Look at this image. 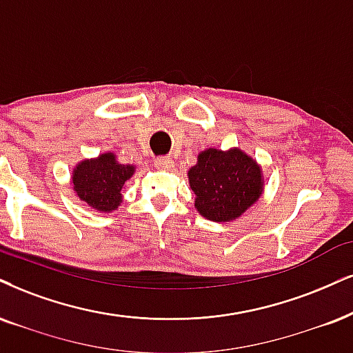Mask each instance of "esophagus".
Masks as SVG:
<instances>
[{
	"label": "esophagus",
	"instance_id": "esophagus-1",
	"mask_svg": "<svg viewBox=\"0 0 353 353\" xmlns=\"http://www.w3.org/2000/svg\"><path fill=\"white\" fill-rule=\"evenodd\" d=\"M173 165H175V162H173L172 157H160V159L155 160V167L160 170H170L173 168Z\"/></svg>",
	"mask_w": 353,
	"mask_h": 353
}]
</instances>
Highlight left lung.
I'll return each instance as SVG.
<instances>
[{"label":"left lung","instance_id":"left-lung-1","mask_svg":"<svg viewBox=\"0 0 353 353\" xmlns=\"http://www.w3.org/2000/svg\"><path fill=\"white\" fill-rule=\"evenodd\" d=\"M188 176L199 214L216 223L236 219L262 194L260 168L236 149L204 150Z\"/></svg>","mask_w":353,"mask_h":353}]
</instances>
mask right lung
Here are the masks:
<instances>
[{"mask_svg":"<svg viewBox=\"0 0 353 353\" xmlns=\"http://www.w3.org/2000/svg\"><path fill=\"white\" fill-rule=\"evenodd\" d=\"M132 165H121L112 154L97 160H85L73 172V186L78 198L94 210L111 212L121 203V190L132 176Z\"/></svg>","mask_w":353,"mask_h":353,"instance_id":"right-lung-1","label":"right lung"}]
</instances>
